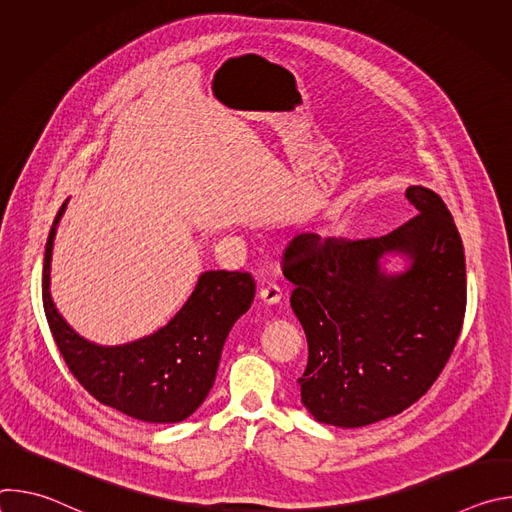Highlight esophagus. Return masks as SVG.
<instances>
[{
  "label": "esophagus",
  "instance_id": "esophagus-1",
  "mask_svg": "<svg viewBox=\"0 0 512 512\" xmlns=\"http://www.w3.org/2000/svg\"><path fill=\"white\" fill-rule=\"evenodd\" d=\"M259 300L267 306H273V304H279L281 302V291L275 283H269V285H263L259 289Z\"/></svg>",
  "mask_w": 512,
  "mask_h": 512
}]
</instances>
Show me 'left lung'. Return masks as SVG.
Returning a JSON list of instances; mask_svg holds the SVG:
<instances>
[{
    "label": "left lung",
    "mask_w": 512,
    "mask_h": 512,
    "mask_svg": "<svg viewBox=\"0 0 512 512\" xmlns=\"http://www.w3.org/2000/svg\"><path fill=\"white\" fill-rule=\"evenodd\" d=\"M405 198L419 214L377 239L289 243L291 310L308 338L298 379L316 421L362 427L413 405L456 346L466 312V261L444 200L423 186ZM399 254L406 269L384 263ZM285 273V271H283Z\"/></svg>",
    "instance_id": "8db88e82"
}]
</instances>
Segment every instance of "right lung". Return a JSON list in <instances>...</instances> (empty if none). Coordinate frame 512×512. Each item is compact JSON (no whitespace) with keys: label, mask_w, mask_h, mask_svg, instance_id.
I'll use <instances>...</instances> for the list:
<instances>
[{"label":"right lung","mask_w":512,"mask_h":512,"mask_svg":"<svg viewBox=\"0 0 512 512\" xmlns=\"http://www.w3.org/2000/svg\"><path fill=\"white\" fill-rule=\"evenodd\" d=\"M60 206L44 251L42 302L54 342L75 379L103 405L148 423L190 417L214 385L235 322L251 308L255 281L243 271H204L180 312L158 332L119 346H99L72 330L50 296V261Z\"/></svg>","instance_id":"right-lung-1"}]
</instances>
